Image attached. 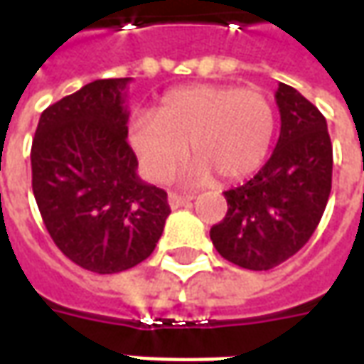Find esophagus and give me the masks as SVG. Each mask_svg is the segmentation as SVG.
I'll return each instance as SVG.
<instances>
[{"label": "esophagus", "mask_w": 364, "mask_h": 364, "mask_svg": "<svg viewBox=\"0 0 364 364\" xmlns=\"http://www.w3.org/2000/svg\"><path fill=\"white\" fill-rule=\"evenodd\" d=\"M193 200V197H187V195H177V193H169L167 197V203L171 208H181V206H187Z\"/></svg>", "instance_id": "1"}]
</instances>
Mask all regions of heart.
Returning <instances> with one entry per match:
<instances>
[{"label": "heart", "mask_w": 364, "mask_h": 364, "mask_svg": "<svg viewBox=\"0 0 364 364\" xmlns=\"http://www.w3.org/2000/svg\"><path fill=\"white\" fill-rule=\"evenodd\" d=\"M273 136L274 111L261 91L213 83L169 91L156 117L142 112L128 124L130 146L154 181L175 173L189 144L187 181L244 179L263 166Z\"/></svg>", "instance_id": "b5f03b06"}]
</instances>
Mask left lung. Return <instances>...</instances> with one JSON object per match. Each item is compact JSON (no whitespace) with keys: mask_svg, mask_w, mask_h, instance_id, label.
Wrapping results in <instances>:
<instances>
[{"mask_svg":"<svg viewBox=\"0 0 364 364\" xmlns=\"http://www.w3.org/2000/svg\"><path fill=\"white\" fill-rule=\"evenodd\" d=\"M274 99L279 142L259 173L224 193L228 213L210 228L216 252L250 271H269L300 252L331 193L333 150L323 114L287 83Z\"/></svg>","mask_w":364,"mask_h":364,"instance_id":"8db88e82","label":"left lung"}]
</instances>
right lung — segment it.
Segmentation results:
<instances>
[{
    "mask_svg": "<svg viewBox=\"0 0 364 364\" xmlns=\"http://www.w3.org/2000/svg\"><path fill=\"white\" fill-rule=\"evenodd\" d=\"M128 83L95 80L50 105L31 148L44 226L68 259L99 274L150 257L171 213L166 191L136 173L127 142Z\"/></svg>",
    "mask_w": 364,
    "mask_h": 364,
    "instance_id": "add662e5",
    "label": "right lung"
}]
</instances>
